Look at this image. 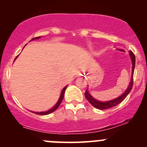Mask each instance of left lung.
<instances>
[{
	"label": "left lung",
	"instance_id": "8db88e82",
	"mask_svg": "<svg viewBox=\"0 0 147 147\" xmlns=\"http://www.w3.org/2000/svg\"><path fill=\"white\" fill-rule=\"evenodd\" d=\"M130 57H131V61H132V74H131V82L129 83V85L127 90L124 92V93L123 94H121L119 97L118 98L115 99L113 100H110V101L108 102H100L98 100H96L95 99L93 98L91 95L90 94V93L88 92L87 90H86L85 93H84V95H85L86 99L88 100L89 102L92 105L93 107H94L95 108L99 109H101V110H103V109H109V108H112L113 107L116 106V105H119V103H121L124 99L126 98L127 95H128L129 93L130 92V91L132 89L133 86V76H134V67H135V56H134V54L133 53V52L130 51L129 52Z\"/></svg>",
	"mask_w": 147,
	"mask_h": 147
}]
</instances>
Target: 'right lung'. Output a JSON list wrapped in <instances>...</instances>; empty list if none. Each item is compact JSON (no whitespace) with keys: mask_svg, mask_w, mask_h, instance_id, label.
I'll use <instances>...</instances> for the list:
<instances>
[{"mask_svg":"<svg viewBox=\"0 0 147 147\" xmlns=\"http://www.w3.org/2000/svg\"><path fill=\"white\" fill-rule=\"evenodd\" d=\"M40 38V37H37V38H32V40H33V39H38V38ZM66 88H67V86H65V87H64V88H63V90H62L61 94H60V99H59L58 102H57V104H56V105H55V106L53 107L52 108V109H50V110H48V111H46V112H34V113H35V114H38V115H48V114H50V113H52V112H54V111H55L56 109H57V108H58V107L60 106V103H61L62 101H63V97H64L65 91V90H66Z\"/></svg>","mask_w":147,"mask_h":147,"instance_id":"add662e5","label":"right lung"}]
</instances>
